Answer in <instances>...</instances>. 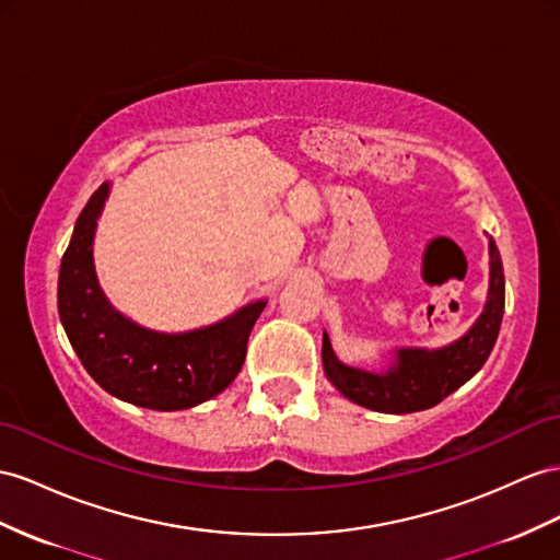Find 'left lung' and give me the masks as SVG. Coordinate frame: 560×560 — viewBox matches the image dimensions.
I'll return each instance as SVG.
<instances>
[{"label":"left lung","mask_w":560,"mask_h":560,"mask_svg":"<svg viewBox=\"0 0 560 560\" xmlns=\"http://www.w3.org/2000/svg\"><path fill=\"white\" fill-rule=\"evenodd\" d=\"M501 317H504V267L490 238V291L485 310L468 331L438 350L399 348L388 371L354 369L338 362L331 340L324 334L322 362L324 374L354 405L383 413L423 411L442 402L444 397L478 374L490 357Z\"/></svg>","instance_id":"left-lung-1"}]
</instances>
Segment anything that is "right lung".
I'll return each mask as SVG.
<instances>
[{
    "label": "right lung",
    "instance_id": "add662e5",
    "mask_svg": "<svg viewBox=\"0 0 560 560\" xmlns=\"http://www.w3.org/2000/svg\"><path fill=\"white\" fill-rule=\"evenodd\" d=\"M110 184L82 208L59 271V317L88 374L106 393L137 407L177 411L232 385L246 360L253 326L267 300L186 334L151 331L108 303L94 269V232Z\"/></svg>",
    "mask_w": 560,
    "mask_h": 560
}]
</instances>
